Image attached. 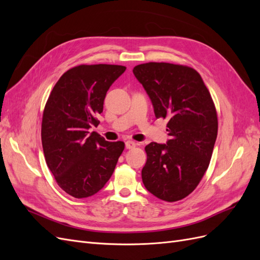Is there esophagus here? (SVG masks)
I'll use <instances>...</instances> for the list:
<instances>
[{"label": "esophagus", "instance_id": "esophagus-1", "mask_svg": "<svg viewBox=\"0 0 260 260\" xmlns=\"http://www.w3.org/2000/svg\"><path fill=\"white\" fill-rule=\"evenodd\" d=\"M137 146V143L135 142V141H127V142H125V148H135Z\"/></svg>", "mask_w": 260, "mask_h": 260}]
</instances>
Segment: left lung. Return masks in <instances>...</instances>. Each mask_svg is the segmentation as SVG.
Listing matches in <instances>:
<instances>
[{
	"mask_svg": "<svg viewBox=\"0 0 260 260\" xmlns=\"http://www.w3.org/2000/svg\"><path fill=\"white\" fill-rule=\"evenodd\" d=\"M152 101L156 118H167L166 144L145 146L142 169L146 190L166 202L191 194L205 174L218 133L215 104L195 69L169 62H146L133 68Z\"/></svg>",
	"mask_w": 260,
	"mask_h": 260,
	"instance_id": "1",
	"label": "left lung"
}]
</instances>
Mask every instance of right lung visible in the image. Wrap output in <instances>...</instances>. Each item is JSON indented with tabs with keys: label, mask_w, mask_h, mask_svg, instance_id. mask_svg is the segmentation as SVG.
Returning <instances> with one entry per match:
<instances>
[{
	"label": "right lung",
	"mask_w": 260,
	"mask_h": 260,
	"mask_svg": "<svg viewBox=\"0 0 260 260\" xmlns=\"http://www.w3.org/2000/svg\"><path fill=\"white\" fill-rule=\"evenodd\" d=\"M125 70L119 65H79L62 75L46 102L41 128L46 165L76 199L98 193L112 177L124 143L89 132L100 121L106 93Z\"/></svg>",
	"instance_id": "add662e5"
}]
</instances>
